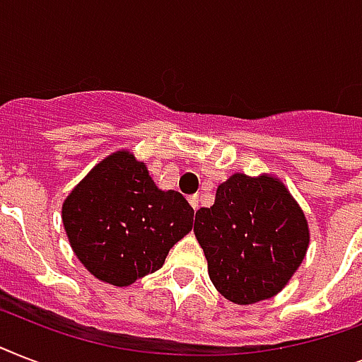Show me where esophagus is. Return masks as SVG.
<instances>
[{
	"mask_svg": "<svg viewBox=\"0 0 362 362\" xmlns=\"http://www.w3.org/2000/svg\"><path fill=\"white\" fill-rule=\"evenodd\" d=\"M187 201H189V204L193 206V210L199 209V195H197V193H195V195H189V197H187Z\"/></svg>",
	"mask_w": 362,
	"mask_h": 362,
	"instance_id": "obj_1",
	"label": "esophagus"
}]
</instances>
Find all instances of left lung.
<instances>
[{
  "label": "left lung",
  "mask_w": 362,
  "mask_h": 362,
  "mask_svg": "<svg viewBox=\"0 0 362 362\" xmlns=\"http://www.w3.org/2000/svg\"><path fill=\"white\" fill-rule=\"evenodd\" d=\"M195 237L214 287L235 304L281 291L310 242L303 210L272 176L233 175L218 186L210 209H199Z\"/></svg>",
  "instance_id": "8db88e82"
}]
</instances>
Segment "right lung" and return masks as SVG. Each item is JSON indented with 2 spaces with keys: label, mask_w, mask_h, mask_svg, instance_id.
<instances>
[{
  "label": "right lung",
  "mask_w": 362,
  "mask_h": 362,
  "mask_svg": "<svg viewBox=\"0 0 362 362\" xmlns=\"http://www.w3.org/2000/svg\"><path fill=\"white\" fill-rule=\"evenodd\" d=\"M62 214L81 263L118 287L161 269L170 247L193 227L184 195L161 192L129 152L95 165L65 199Z\"/></svg>",
  "instance_id": "1"
}]
</instances>
